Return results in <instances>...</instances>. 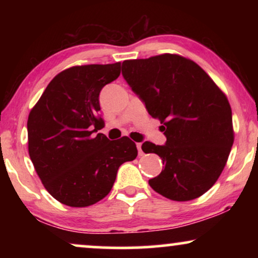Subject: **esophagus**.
Returning <instances> with one entry per match:
<instances>
[{
	"label": "esophagus",
	"mask_w": 258,
	"mask_h": 258,
	"mask_svg": "<svg viewBox=\"0 0 258 258\" xmlns=\"http://www.w3.org/2000/svg\"><path fill=\"white\" fill-rule=\"evenodd\" d=\"M136 147H137V150H139V155H140V156H142V155H143L142 143H136Z\"/></svg>",
	"instance_id": "obj_1"
}]
</instances>
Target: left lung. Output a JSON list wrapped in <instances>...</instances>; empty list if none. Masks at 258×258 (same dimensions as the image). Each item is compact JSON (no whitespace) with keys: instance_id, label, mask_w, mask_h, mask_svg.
I'll list each match as a JSON object with an SVG mask.
<instances>
[{"instance_id":"8db88e82","label":"left lung","mask_w":258,"mask_h":258,"mask_svg":"<svg viewBox=\"0 0 258 258\" xmlns=\"http://www.w3.org/2000/svg\"><path fill=\"white\" fill-rule=\"evenodd\" d=\"M122 75L167 137L164 146L142 144L164 164L150 186L179 202L202 196L220 177L234 143L227 96L199 64L175 54L128 59Z\"/></svg>"}]
</instances>
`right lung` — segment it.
Here are the masks:
<instances>
[{
    "label": "right lung",
    "instance_id": "1",
    "mask_svg": "<svg viewBox=\"0 0 258 258\" xmlns=\"http://www.w3.org/2000/svg\"><path fill=\"white\" fill-rule=\"evenodd\" d=\"M121 74V63L76 66L57 74L28 117V150L44 188L58 202L82 208L110 192L119 165L135 160L128 137L110 141L100 93Z\"/></svg>",
    "mask_w": 258,
    "mask_h": 258
}]
</instances>
